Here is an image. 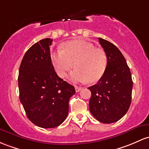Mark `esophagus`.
Masks as SVG:
<instances>
[{"mask_svg": "<svg viewBox=\"0 0 149 149\" xmlns=\"http://www.w3.org/2000/svg\"><path fill=\"white\" fill-rule=\"evenodd\" d=\"M75 89H76V92H79V91H81L82 88H81V87H78V86H76V87H75Z\"/></svg>", "mask_w": 149, "mask_h": 149, "instance_id": "1", "label": "esophagus"}]
</instances>
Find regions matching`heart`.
I'll list each match as a JSON object with an SVG mask.
<instances>
[{
	"mask_svg": "<svg viewBox=\"0 0 149 149\" xmlns=\"http://www.w3.org/2000/svg\"><path fill=\"white\" fill-rule=\"evenodd\" d=\"M51 59L57 75L64 78L74 68L69 76L72 82L95 83L102 76L107 66L108 59L105 51L95 47L84 40H72L62 45V50L51 53Z\"/></svg>",
	"mask_w": 149,
	"mask_h": 149,
	"instance_id": "heart-1",
	"label": "heart"
}]
</instances>
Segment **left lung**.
Returning <instances> with one entry per match:
<instances>
[{
	"instance_id": "8db88e82",
	"label": "left lung",
	"mask_w": 149,
	"mask_h": 149,
	"mask_svg": "<svg viewBox=\"0 0 149 149\" xmlns=\"http://www.w3.org/2000/svg\"><path fill=\"white\" fill-rule=\"evenodd\" d=\"M107 55V66L97 84L91 86L90 112L104 124L120 120L128 111L132 101L133 81L130 68L119 49L108 41L98 38Z\"/></svg>"
}]
</instances>
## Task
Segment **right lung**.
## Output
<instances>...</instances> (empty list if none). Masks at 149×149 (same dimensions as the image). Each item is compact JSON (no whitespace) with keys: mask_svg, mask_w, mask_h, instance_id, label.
I'll list each match as a JSON object with an SVG mask.
<instances>
[{"mask_svg":"<svg viewBox=\"0 0 149 149\" xmlns=\"http://www.w3.org/2000/svg\"><path fill=\"white\" fill-rule=\"evenodd\" d=\"M52 40L39 41L26 52L18 75L19 100L27 117L42 128H54L66 120L74 86L58 76L51 59Z\"/></svg>","mask_w":149,"mask_h":149,"instance_id":"obj_1","label":"right lung"}]
</instances>
